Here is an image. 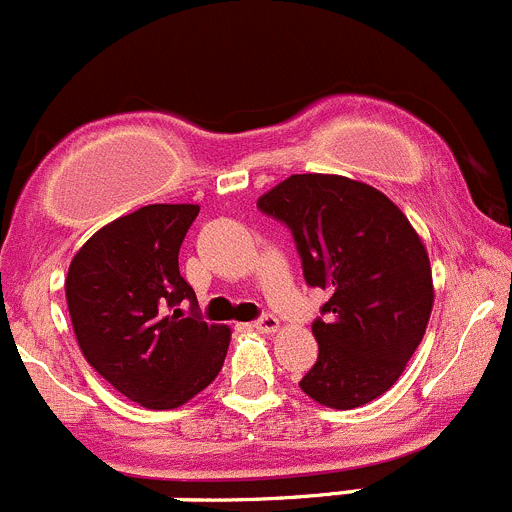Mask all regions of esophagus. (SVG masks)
Instances as JSON below:
<instances>
[{"label": "esophagus", "instance_id": "1", "mask_svg": "<svg viewBox=\"0 0 512 512\" xmlns=\"http://www.w3.org/2000/svg\"><path fill=\"white\" fill-rule=\"evenodd\" d=\"M255 328L262 333H275L280 328V321L272 313H262L255 321Z\"/></svg>", "mask_w": 512, "mask_h": 512}]
</instances>
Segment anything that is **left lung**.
I'll return each mask as SVG.
<instances>
[{"instance_id": "8db88e82", "label": "left lung", "mask_w": 512, "mask_h": 512, "mask_svg": "<svg viewBox=\"0 0 512 512\" xmlns=\"http://www.w3.org/2000/svg\"><path fill=\"white\" fill-rule=\"evenodd\" d=\"M257 209L290 229L305 283L328 293L313 321L318 361L300 389L331 409L369 404L427 331L434 290L419 234L389 197L346 176L293 174Z\"/></svg>"}]
</instances>
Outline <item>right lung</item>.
<instances>
[{
  "mask_svg": "<svg viewBox=\"0 0 512 512\" xmlns=\"http://www.w3.org/2000/svg\"><path fill=\"white\" fill-rule=\"evenodd\" d=\"M197 204H148L95 232L65 280L88 364L146 409H174L222 371L229 328L207 326L179 250ZM189 302L190 310L180 308Z\"/></svg>",
  "mask_w": 512,
  "mask_h": 512,
  "instance_id": "right-lung-1",
  "label": "right lung"
}]
</instances>
